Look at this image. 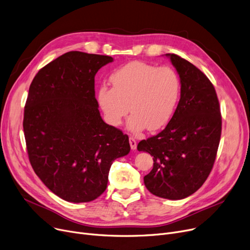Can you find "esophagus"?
Wrapping results in <instances>:
<instances>
[{"label": "esophagus", "instance_id": "esophagus-1", "mask_svg": "<svg viewBox=\"0 0 250 250\" xmlns=\"http://www.w3.org/2000/svg\"><path fill=\"white\" fill-rule=\"evenodd\" d=\"M128 141H129V145H130V148H132V150H136L137 149V141L132 137H129Z\"/></svg>", "mask_w": 250, "mask_h": 250}]
</instances>
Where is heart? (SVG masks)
Wrapping results in <instances>:
<instances>
[{
	"instance_id": "obj_1",
	"label": "heart",
	"mask_w": 250,
	"mask_h": 250,
	"mask_svg": "<svg viewBox=\"0 0 250 250\" xmlns=\"http://www.w3.org/2000/svg\"><path fill=\"white\" fill-rule=\"evenodd\" d=\"M109 80L112 88L102 86L97 93L109 125L118 126L130 111L127 128L137 134L159 129L172 117L181 87L174 69L136 61L114 71Z\"/></svg>"
}]
</instances>
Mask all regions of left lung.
I'll return each instance as SVG.
<instances>
[{"label": "left lung", "mask_w": 250, "mask_h": 250, "mask_svg": "<svg viewBox=\"0 0 250 250\" xmlns=\"http://www.w3.org/2000/svg\"><path fill=\"white\" fill-rule=\"evenodd\" d=\"M170 58L180 78V99L166 127L143 140L138 150L153 156V169L144 177L147 189L168 200L188 198L207 180L217 156L222 117L216 90L188 61Z\"/></svg>", "instance_id": "1"}]
</instances>
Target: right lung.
I'll return each mask as SVG.
<instances>
[{
	"mask_svg": "<svg viewBox=\"0 0 250 250\" xmlns=\"http://www.w3.org/2000/svg\"><path fill=\"white\" fill-rule=\"evenodd\" d=\"M113 59L69 51L47 63L29 87L23 118L30 164L45 187L72 203L106 189L112 162L128 154L127 135L105 124L95 75Z\"/></svg>",
	"mask_w": 250,
	"mask_h": 250,
	"instance_id": "1",
	"label": "right lung"
}]
</instances>
